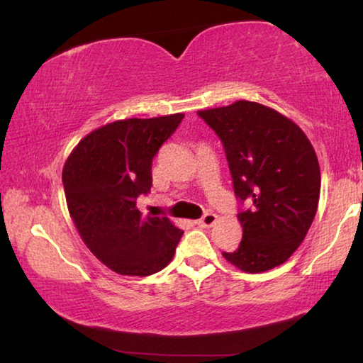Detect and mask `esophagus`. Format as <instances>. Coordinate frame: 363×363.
<instances>
[{
  "instance_id": "obj_1",
  "label": "esophagus",
  "mask_w": 363,
  "mask_h": 363,
  "mask_svg": "<svg viewBox=\"0 0 363 363\" xmlns=\"http://www.w3.org/2000/svg\"><path fill=\"white\" fill-rule=\"evenodd\" d=\"M218 220V216L214 213H206L203 218H200L199 220H196V224H199L200 227H211L214 223Z\"/></svg>"
}]
</instances>
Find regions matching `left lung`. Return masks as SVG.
Returning <instances> with one entry per match:
<instances>
[{
    "instance_id": "left-lung-1",
    "label": "left lung",
    "mask_w": 363,
    "mask_h": 363,
    "mask_svg": "<svg viewBox=\"0 0 363 363\" xmlns=\"http://www.w3.org/2000/svg\"><path fill=\"white\" fill-rule=\"evenodd\" d=\"M199 115L223 140L233 190L250 205L237 216L240 247L223 256L248 274L280 266L315 218L320 167L314 147L296 123L257 102L237 101Z\"/></svg>"
}]
</instances>
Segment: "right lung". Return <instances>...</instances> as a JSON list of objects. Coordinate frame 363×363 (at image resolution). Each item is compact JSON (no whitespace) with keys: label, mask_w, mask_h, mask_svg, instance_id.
<instances>
[{"label":"right lung","mask_w":363,"mask_h":363,"mask_svg":"<svg viewBox=\"0 0 363 363\" xmlns=\"http://www.w3.org/2000/svg\"><path fill=\"white\" fill-rule=\"evenodd\" d=\"M184 113L116 120L79 140L62 171L65 200L79 237L121 275L167 267L184 230L168 218L143 216L136 200L150 192L152 160Z\"/></svg>","instance_id":"obj_1"}]
</instances>
